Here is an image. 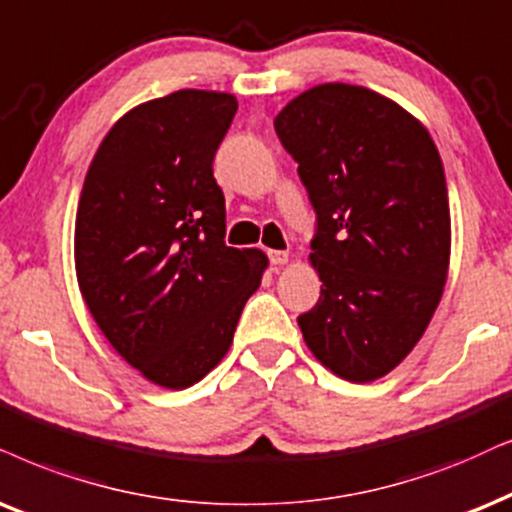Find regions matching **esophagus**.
Returning <instances> with one entry per match:
<instances>
[{
  "mask_svg": "<svg viewBox=\"0 0 512 512\" xmlns=\"http://www.w3.org/2000/svg\"><path fill=\"white\" fill-rule=\"evenodd\" d=\"M269 260L274 267H281V264H286L290 260V255L286 250H269Z\"/></svg>",
  "mask_w": 512,
  "mask_h": 512,
  "instance_id": "esophagus-1",
  "label": "esophagus"
}]
</instances>
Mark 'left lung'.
I'll use <instances>...</instances> for the list:
<instances>
[{
    "mask_svg": "<svg viewBox=\"0 0 512 512\" xmlns=\"http://www.w3.org/2000/svg\"><path fill=\"white\" fill-rule=\"evenodd\" d=\"M297 163L319 234L321 297L302 314L309 352L349 383L409 357L442 300L451 257L444 167L423 122L345 82L316 84L274 118Z\"/></svg>",
    "mask_w": 512,
    "mask_h": 512,
    "instance_id": "8db88e82",
    "label": "left lung"
}]
</instances>
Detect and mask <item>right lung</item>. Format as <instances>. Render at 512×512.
Here are the masks:
<instances>
[{"label":"right lung","mask_w":512,"mask_h":512,"mask_svg":"<svg viewBox=\"0 0 512 512\" xmlns=\"http://www.w3.org/2000/svg\"><path fill=\"white\" fill-rule=\"evenodd\" d=\"M234 94L179 89L134 106L96 151L77 203L75 274L115 352L165 390L226 357L269 257L224 245L212 160Z\"/></svg>","instance_id":"obj_1"}]
</instances>
